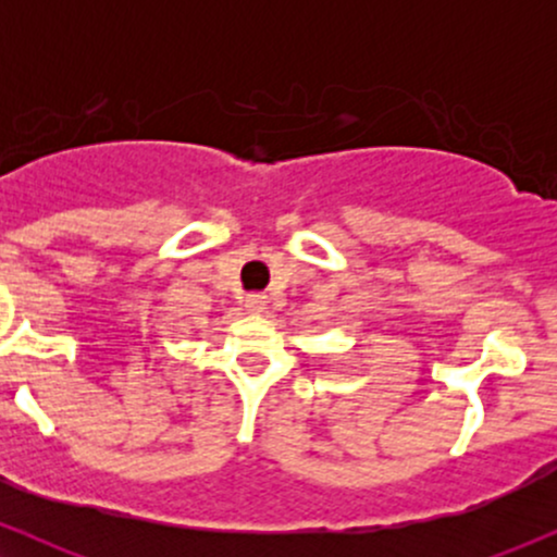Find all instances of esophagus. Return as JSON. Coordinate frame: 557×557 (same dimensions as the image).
<instances>
[{
	"label": "esophagus",
	"instance_id": "obj_1",
	"mask_svg": "<svg viewBox=\"0 0 557 557\" xmlns=\"http://www.w3.org/2000/svg\"><path fill=\"white\" fill-rule=\"evenodd\" d=\"M264 309H267V296H261V293H251V296L246 298V311H251V314H261Z\"/></svg>",
	"mask_w": 557,
	"mask_h": 557
}]
</instances>
